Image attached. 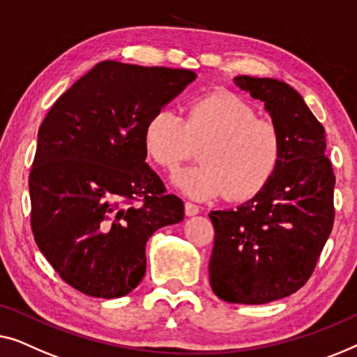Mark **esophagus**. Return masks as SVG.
I'll return each instance as SVG.
<instances>
[{
    "mask_svg": "<svg viewBox=\"0 0 357 357\" xmlns=\"http://www.w3.org/2000/svg\"><path fill=\"white\" fill-rule=\"evenodd\" d=\"M184 212H185V215H188V217H192V215H197L200 212V208H199V205H195L192 202H185L184 204Z\"/></svg>",
    "mask_w": 357,
    "mask_h": 357,
    "instance_id": "1",
    "label": "esophagus"
}]
</instances>
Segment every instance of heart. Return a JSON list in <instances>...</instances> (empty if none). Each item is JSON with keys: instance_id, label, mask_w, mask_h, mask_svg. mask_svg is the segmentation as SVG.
<instances>
[{"instance_id": "obj_1", "label": "heart", "mask_w": 357, "mask_h": 357, "mask_svg": "<svg viewBox=\"0 0 357 357\" xmlns=\"http://www.w3.org/2000/svg\"><path fill=\"white\" fill-rule=\"evenodd\" d=\"M200 163L181 169L174 184L195 199L227 192L239 200L272 178L281 157V135L272 121L255 118L244 100L228 92L200 95L185 105L184 116L168 108L147 121L144 144L160 167L173 169L202 144Z\"/></svg>"}]
</instances>
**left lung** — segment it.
<instances>
[{
	"mask_svg": "<svg viewBox=\"0 0 357 357\" xmlns=\"http://www.w3.org/2000/svg\"><path fill=\"white\" fill-rule=\"evenodd\" d=\"M281 135V157L264 188L236 208L215 210L210 286L234 304H265L293 294L312 275L333 228L335 174L325 129L286 82L238 76Z\"/></svg>",
	"mask_w": 357,
	"mask_h": 357,
	"instance_id": "8db88e82",
	"label": "left lung"
}]
</instances>
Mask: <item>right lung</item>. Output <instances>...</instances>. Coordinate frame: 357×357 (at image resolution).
<instances>
[{
    "label": "right lung",
    "mask_w": 357,
    "mask_h": 357,
    "mask_svg": "<svg viewBox=\"0 0 357 357\" xmlns=\"http://www.w3.org/2000/svg\"><path fill=\"white\" fill-rule=\"evenodd\" d=\"M195 77L102 61L45 116L29 176L30 225L50 265L80 293H130L145 275L150 236L184 218L183 200L145 163L144 130Z\"/></svg>",
    "instance_id": "1"
}]
</instances>
